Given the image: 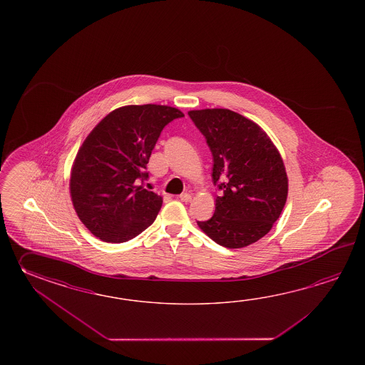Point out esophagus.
Returning a JSON list of instances; mask_svg holds the SVG:
<instances>
[{"instance_id": "esophagus-1", "label": "esophagus", "mask_w": 365, "mask_h": 365, "mask_svg": "<svg viewBox=\"0 0 365 365\" xmlns=\"http://www.w3.org/2000/svg\"><path fill=\"white\" fill-rule=\"evenodd\" d=\"M180 201L190 202L192 201V195L189 193H182L179 195Z\"/></svg>"}]
</instances>
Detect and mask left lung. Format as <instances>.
I'll list each match as a JSON object with an SVG mask.
<instances>
[{
    "label": "left lung",
    "instance_id": "8db88e82",
    "mask_svg": "<svg viewBox=\"0 0 365 365\" xmlns=\"http://www.w3.org/2000/svg\"><path fill=\"white\" fill-rule=\"evenodd\" d=\"M212 154L215 212L198 227L225 248L262 239L287 201L288 179L278 148L252 120L230 109L189 110Z\"/></svg>",
    "mask_w": 365,
    "mask_h": 365
}]
</instances>
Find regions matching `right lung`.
<instances>
[{"instance_id": "right-lung-1", "label": "right lung", "mask_w": 365, "mask_h": 365, "mask_svg": "<svg viewBox=\"0 0 365 365\" xmlns=\"http://www.w3.org/2000/svg\"><path fill=\"white\" fill-rule=\"evenodd\" d=\"M184 117L168 106H125L87 135L70 175L78 217L93 236L125 242L154 223L163 200L145 189L146 165L164 126Z\"/></svg>"}]
</instances>
